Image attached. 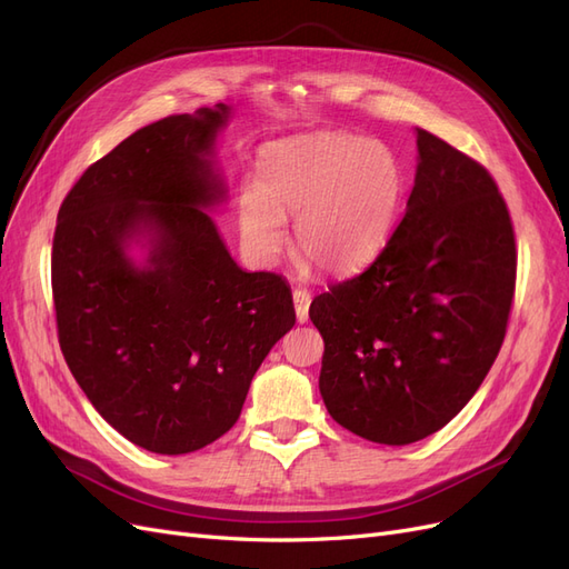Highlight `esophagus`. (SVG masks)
<instances>
[{"mask_svg": "<svg viewBox=\"0 0 569 569\" xmlns=\"http://www.w3.org/2000/svg\"><path fill=\"white\" fill-rule=\"evenodd\" d=\"M308 306H311V291L295 287V311H297L299 322L308 320Z\"/></svg>", "mask_w": 569, "mask_h": 569, "instance_id": "1", "label": "esophagus"}]
</instances>
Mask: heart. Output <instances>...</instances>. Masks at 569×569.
Masks as SVG:
<instances>
[{"label": "heart", "mask_w": 569, "mask_h": 569, "mask_svg": "<svg viewBox=\"0 0 569 569\" xmlns=\"http://www.w3.org/2000/svg\"><path fill=\"white\" fill-rule=\"evenodd\" d=\"M256 170L258 184H244L237 199L247 247L270 261L284 247V218H297V256L325 272L358 270L380 253L406 189L393 149L349 132L272 142Z\"/></svg>", "instance_id": "obj_1"}]
</instances>
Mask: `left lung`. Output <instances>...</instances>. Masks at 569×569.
I'll return each instance as SVG.
<instances>
[{
    "instance_id": "obj_1",
    "label": "left lung",
    "mask_w": 569,
    "mask_h": 569,
    "mask_svg": "<svg viewBox=\"0 0 569 569\" xmlns=\"http://www.w3.org/2000/svg\"><path fill=\"white\" fill-rule=\"evenodd\" d=\"M515 232L489 170L418 128L416 184L375 261L311 303L320 393L368 441L449 425L485 382L515 297Z\"/></svg>"
}]
</instances>
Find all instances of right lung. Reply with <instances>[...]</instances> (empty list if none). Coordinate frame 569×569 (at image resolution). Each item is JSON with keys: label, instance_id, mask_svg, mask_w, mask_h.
I'll use <instances>...</instances> for the list:
<instances>
[{"label": "right lung", "instance_id": "right-lung-1", "mask_svg": "<svg viewBox=\"0 0 569 569\" xmlns=\"http://www.w3.org/2000/svg\"><path fill=\"white\" fill-rule=\"evenodd\" d=\"M230 107L132 132L66 194L51 247L59 343L116 432L161 456L222 437L274 341L295 327L291 289L239 268L203 209L226 199L211 153ZM148 239L137 267L127 249Z\"/></svg>", "mask_w": 569, "mask_h": 569}]
</instances>
